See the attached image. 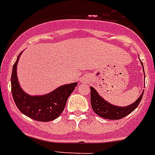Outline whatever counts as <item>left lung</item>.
<instances>
[{
  "instance_id": "8db88e82",
  "label": "left lung",
  "mask_w": 155,
  "mask_h": 155,
  "mask_svg": "<svg viewBox=\"0 0 155 155\" xmlns=\"http://www.w3.org/2000/svg\"><path fill=\"white\" fill-rule=\"evenodd\" d=\"M142 96H143V92L134 103L125 107H119V106L111 104L104 101L97 93L94 87H91V105L96 114L100 116L101 117L109 119V120H119L129 115L137 108L142 101Z\"/></svg>"
}]
</instances>
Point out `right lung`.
Returning <instances> with one entry per match:
<instances>
[{
	"mask_svg": "<svg viewBox=\"0 0 155 155\" xmlns=\"http://www.w3.org/2000/svg\"><path fill=\"white\" fill-rule=\"evenodd\" d=\"M21 54L13 64L11 75V91L18 109L25 116L38 121H51L60 116L65 108L68 97L74 91L77 83H71L58 87L48 94L30 96L21 88L18 76L17 65Z\"/></svg>",
	"mask_w": 155,
	"mask_h": 155,
	"instance_id": "obj_1",
	"label": "right lung"
}]
</instances>
